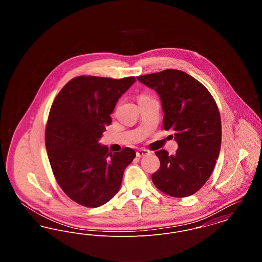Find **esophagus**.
<instances>
[{
  "label": "esophagus",
  "instance_id": "obj_1",
  "mask_svg": "<svg viewBox=\"0 0 262 262\" xmlns=\"http://www.w3.org/2000/svg\"><path fill=\"white\" fill-rule=\"evenodd\" d=\"M149 153V150L146 149V148H140V149H138L137 151V157H142V156H145V155H147Z\"/></svg>",
  "mask_w": 262,
  "mask_h": 262
}]
</instances>
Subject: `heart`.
<instances>
[{
	"label": "heart",
	"mask_w": 262,
	"mask_h": 262,
	"mask_svg": "<svg viewBox=\"0 0 262 262\" xmlns=\"http://www.w3.org/2000/svg\"><path fill=\"white\" fill-rule=\"evenodd\" d=\"M140 97H144V95H142V96H140Z\"/></svg>",
	"instance_id": "1"
}]
</instances>
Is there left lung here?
<instances>
[{"mask_svg":"<svg viewBox=\"0 0 262 262\" xmlns=\"http://www.w3.org/2000/svg\"><path fill=\"white\" fill-rule=\"evenodd\" d=\"M137 78L159 94L163 127L174 130L179 145L174 155L164 149L155 152L160 167L152 182L170 196H189L207 182L220 153L218 106L207 88L182 71L165 70Z\"/></svg>","mask_w":262,"mask_h":262,"instance_id":"left-lung-1","label":"left lung"}]
</instances>
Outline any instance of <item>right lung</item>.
<instances>
[{"instance_id": "1", "label": "right lung", "mask_w": 262, "mask_h": 262, "mask_svg": "<svg viewBox=\"0 0 262 262\" xmlns=\"http://www.w3.org/2000/svg\"><path fill=\"white\" fill-rule=\"evenodd\" d=\"M135 81V76H76L51 106L45 130L51 168L62 191L82 206L95 208L111 200L136 157L133 148L112 153L98 143L116 103Z\"/></svg>"}]
</instances>
